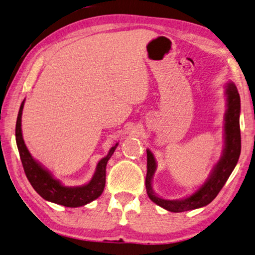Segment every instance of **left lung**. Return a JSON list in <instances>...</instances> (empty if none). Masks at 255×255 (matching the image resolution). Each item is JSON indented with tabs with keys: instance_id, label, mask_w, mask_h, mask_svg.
Masks as SVG:
<instances>
[{
	"instance_id": "left-lung-1",
	"label": "left lung",
	"mask_w": 255,
	"mask_h": 255,
	"mask_svg": "<svg viewBox=\"0 0 255 255\" xmlns=\"http://www.w3.org/2000/svg\"><path fill=\"white\" fill-rule=\"evenodd\" d=\"M226 109L224 124V149L223 154L217 164L213 167L206 182L192 194L191 196L183 200H165L158 197L152 191L151 180L156 170V159L152 152L147 149V175H146V191L150 200L157 205L169 212L180 213L185 211L195 210L207 204L214 200L224 186L226 180L232 174L238 164L241 154V131H240V113L241 100L237 86L233 82H229L225 86Z\"/></svg>"
}]
</instances>
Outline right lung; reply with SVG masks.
Wrapping results in <instances>:
<instances>
[{
	"mask_svg": "<svg viewBox=\"0 0 255 255\" xmlns=\"http://www.w3.org/2000/svg\"><path fill=\"white\" fill-rule=\"evenodd\" d=\"M23 106H24V100H23L20 110H18L15 126V139L24 173L32 187L35 189V192L45 201L67 207H79L98 198L103 194L105 188L106 166H107L108 160L113 156L118 143L110 148L108 155L99 160V163L97 164L96 172L89 183L82 185V186H63L58 179H55L51 175L49 170L43 168L42 165L38 163L31 156L30 151L27 150L24 140H23L21 129Z\"/></svg>",
	"mask_w": 255,
	"mask_h": 255,
	"instance_id": "1",
	"label": "right lung"
}]
</instances>
